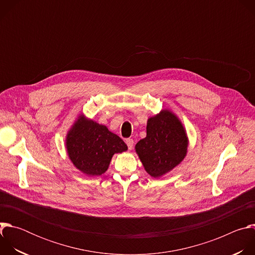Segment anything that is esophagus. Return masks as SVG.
Here are the masks:
<instances>
[{
	"label": "esophagus",
	"mask_w": 255,
	"mask_h": 255,
	"mask_svg": "<svg viewBox=\"0 0 255 255\" xmlns=\"http://www.w3.org/2000/svg\"><path fill=\"white\" fill-rule=\"evenodd\" d=\"M126 144H127V146H128V149L131 150L133 148L134 141L132 139H126Z\"/></svg>",
	"instance_id": "1"
}]
</instances>
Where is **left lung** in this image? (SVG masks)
Instances as JSON below:
<instances>
[{
  "label": "left lung",
  "mask_w": 255,
  "mask_h": 255,
  "mask_svg": "<svg viewBox=\"0 0 255 255\" xmlns=\"http://www.w3.org/2000/svg\"><path fill=\"white\" fill-rule=\"evenodd\" d=\"M189 138L183 123L168 109L147 120L146 137L135 145V151L151 177L158 178L185 159Z\"/></svg>",
  "instance_id": "1"
}]
</instances>
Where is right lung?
<instances>
[{"mask_svg": "<svg viewBox=\"0 0 255 255\" xmlns=\"http://www.w3.org/2000/svg\"><path fill=\"white\" fill-rule=\"evenodd\" d=\"M65 148L71 163L88 176L105 173L115 153L127 151L125 142L107 126L80 114L65 136Z\"/></svg>", "mask_w": 255, "mask_h": 255, "instance_id": "right-lung-1", "label": "right lung"}]
</instances>
